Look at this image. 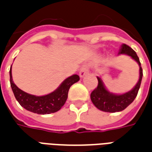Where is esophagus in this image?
I'll return each mask as SVG.
<instances>
[{
	"label": "esophagus",
	"instance_id": "esophagus-1",
	"mask_svg": "<svg viewBox=\"0 0 152 152\" xmlns=\"http://www.w3.org/2000/svg\"><path fill=\"white\" fill-rule=\"evenodd\" d=\"M88 72H89V68H88V65H83L80 69V76L83 77Z\"/></svg>",
	"mask_w": 152,
	"mask_h": 152
}]
</instances>
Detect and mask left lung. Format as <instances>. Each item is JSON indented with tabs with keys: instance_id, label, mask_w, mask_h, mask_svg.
Here are the masks:
<instances>
[{
	"instance_id": "1",
	"label": "left lung",
	"mask_w": 152,
	"mask_h": 152,
	"mask_svg": "<svg viewBox=\"0 0 152 152\" xmlns=\"http://www.w3.org/2000/svg\"><path fill=\"white\" fill-rule=\"evenodd\" d=\"M119 54H126L131 57L133 60L138 63L140 66V78L134 88L128 92L122 95H115L106 90L102 81L99 77H97L99 83L98 87L93 91L91 94V99L93 104L99 110L104 112L109 113H115L125 110L128 106H129L137 97L138 91L141 83L142 76H143V70L141 64L140 62V59L131 47L125 44H123L121 47Z\"/></svg>"
}]
</instances>
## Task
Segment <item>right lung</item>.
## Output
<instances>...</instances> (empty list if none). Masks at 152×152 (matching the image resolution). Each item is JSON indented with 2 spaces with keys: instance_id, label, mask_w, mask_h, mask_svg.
<instances>
[{
  "instance_id": "1",
  "label": "right lung",
  "mask_w": 152,
  "mask_h": 152,
  "mask_svg": "<svg viewBox=\"0 0 152 152\" xmlns=\"http://www.w3.org/2000/svg\"><path fill=\"white\" fill-rule=\"evenodd\" d=\"M9 74L11 87L20 106L27 110L38 114H49L59 110L66 102L70 87L80 80L78 75H73L65 79L57 89L52 93L42 96H35L24 92L14 83L12 76V66Z\"/></svg>"
}]
</instances>
